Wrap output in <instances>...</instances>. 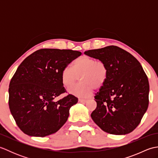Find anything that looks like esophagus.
Instances as JSON below:
<instances>
[{
  "label": "esophagus",
  "instance_id": "34e87169",
  "mask_svg": "<svg viewBox=\"0 0 158 158\" xmlns=\"http://www.w3.org/2000/svg\"><path fill=\"white\" fill-rule=\"evenodd\" d=\"M79 102H81V103H85V102H87V100H86V99L79 98Z\"/></svg>",
  "mask_w": 158,
  "mask_h": 158
}]
</instances>
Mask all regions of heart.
I'll return each mask as SVG.
<instances>
[{"label": "heart", "mask_w": 158, "mask_h": 158, "mask_svg": "<svg viewBox=\"0 0 158 158\" xmlns=\"http://www.w3.org/2000/svg\"><path fill=\"white\" fill-rule=\"evenodd\" d=\"M78 77L81 83L68 89L70 94L87 98L92 94L93 89H99L105 84L108 77V68L105 62L83 56L73 62V69L66 66L62 70L61 80L66 87L71 86Z\"/></svg>", "instance_id": "1"}]
</instances>
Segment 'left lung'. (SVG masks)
<instances>
[{"instance_id":"8db88e82","label":"left lung","mask_w":158,"mask_h":158,"mask_svg":"<svg viewBox=\"0 0 158 158\" xmlns=\"http://www.w3.org/2000/svg\"><path fill=\"white\" fill-rule=\"evenodd\" d=\"M84 53L102 60L108 68L106 81L94 96L97 106L92 119L111 135L132 132L149 105V84L142 66L132 54L114 45Z\"/></svg>"}]
</instances>
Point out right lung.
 Returning <instances> with one entry per match:
<instances>
[{
	"mask_svg": "<svg viewBox=\"0 0 158 158\" xmlns=\"http://www.w3.org/2000/svg\"><path fill=\"white\" fill-rule=\"evenodd\" d=\"M81 55L71 49H41L18 66L9 83V106L17 125L31 136L56 132L68 119L69 109L78 98L66 92L61 80L64 68Z\"/></svg>",
	"mask_w": 158,
	"mask_h": 158,
	"instance_id": "obj_1",
	"label": "right lung"
}]
</instances>
